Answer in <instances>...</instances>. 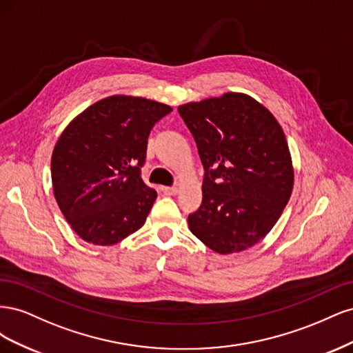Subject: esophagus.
<instances>
[{
    "label": "esophagus",
    "mask_w": 353,
    "mask_h": 353,
    "mask_svg": "<svg viewBox=\"0 0 353 353\" xmlns=\"http://www.w3.org/2000/svg\"><path fill=\"white\" fill-rule=\"evenodd\" d=\"M162 191L166 196H175L178 193L176 187H162Z\"/></svg>",
    "instance_id": "esophagus-1"
}]
</instances>
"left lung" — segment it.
Listing matches in <instances>:
<instances>
[{
    "instance_id": "obj_1",
    "label": "left lung",
    "mask_w": 353,
    "mask_h": 353,
    "mask_svg": "<svg viewBox=\"0 0 353 353\" xmlns=\"http://www.w3.org/2000/svg\"><path fill=\"white\" fill-rule=\"evenodd\" d=\"M205 169L203 200L188 227L221 254L252 248L279 221L293 190L285 135L268 109L245 94L178 108Z\"/></svg>"
}]
</instances>
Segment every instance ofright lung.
I'll list each match as a JSON object with an SVG mask.
<instances>
[{
    "label": "right lung",
    "mask_w": 353,
    "mask_h": 353,
    "mask_svg": "<svg viewBox=\"0 0 353 353\" xmlns=\"http://www.w3.org/2000/svg\"><path fill=\"white\" fill-rule=\"evenodd\" d=\"M172 109L113 95L69 123L51 157L57 205L78 236L110 245L140 230L157 197L141 178L153 126Z\"/></svg>",
    "instance_id": "right-lung-1"
}]
</instances>
